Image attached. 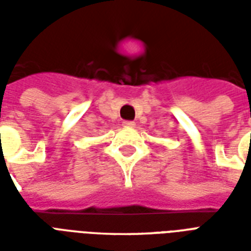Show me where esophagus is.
I'll use <instances>...</instances> for the list:
<instances>
[{
	"instance_id": "34e87169",
	"label": "esophagus",
	"mask_w": 251,
	"mask_h": 251,
	"mask_svg": "<svg viewBox=\"0 0 251 251\" xmlns=\"http://www.w3.org/2000/svg\"><path fill=\"white\" fill-rule=\"evenodd\" d=\"M122 125L127 126V127H133V126H135V122H134V121H124V122H122Z\"/></svg>"
}]
</instances>
